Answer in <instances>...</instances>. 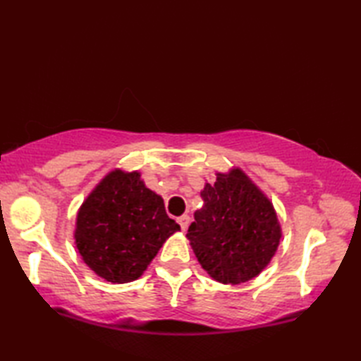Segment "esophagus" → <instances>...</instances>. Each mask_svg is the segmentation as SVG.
<instances>
[{
    "label": "esophagus",
    "mask_w": 361,
    "mask_h": 361,
    "mask_svg": "<svg viewBox=\"0 0 361 361\" xmlns=\"http://www.w3.org/2000/svg\"><path fill=\"white\" fill-rule=\"evenodd\" d=\"M176 221H178V224H180V226H181L183 231H186L188 226H189V224H190V217L188 216V214H183L181 217L176 219Z\"/></svg>",
    "instance_id": "esophagus-1"
}]
</instances>
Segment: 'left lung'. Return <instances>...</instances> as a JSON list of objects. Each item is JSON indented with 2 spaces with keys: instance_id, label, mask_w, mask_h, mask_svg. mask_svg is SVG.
Wrapping results in <instances>:
<instances>
[{
  "instance_id": "obj_1",
  "label": "left lung",
  "mask_w": 361,
  "mask_h": 361,
  "mask_svg": "<svg viewBox=\"0 0 361 361\" xmlns=\"http://www.w3.org/2000/svg\"><path fill=\"white\" fill-rule=\"evenodd\" d=\"M186 237L198 262L221 283L247 282L270 264L281 240L271 202L240 169L217 173L202 190Z\"/></svg>"
}]
</instances>
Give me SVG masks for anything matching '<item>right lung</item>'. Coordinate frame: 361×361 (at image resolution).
<instances>
[{"instance_id": "add662e5", "label": "right lung", "mask_w": 361, "mask_h": 361, "mask_svg": "<svg viewBox=\"0 0 361 361\" xmlns=\"http://www.w3.org/2000/svg\"><path fill=\"white\" fill-rule=\"evenodd\" d=\"M180 225L169 219L163 198L137 172L113 171L80 206L75 245L101 278L126 283L140 278Z\"/></svg>"}]
</instances>
